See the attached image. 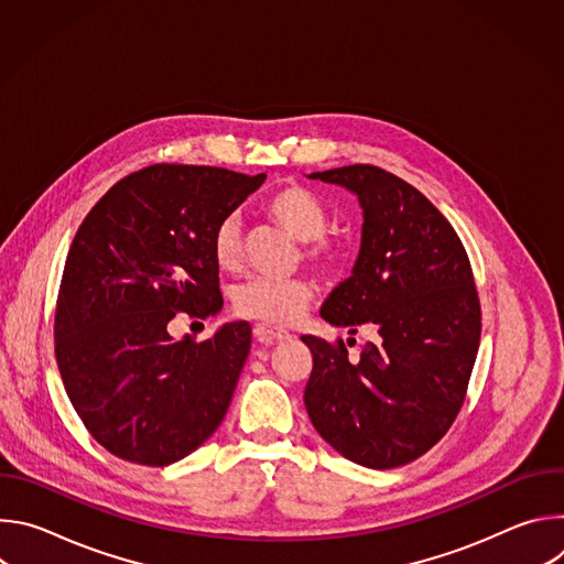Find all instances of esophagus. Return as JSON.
Returning <instances> with one entry per match:
<instances>
[{"label": "esophagus", "mask_w": 564, "mask_h": 564, "mask_svg": "<svg viewBox=\"0 0 564 564\" xmlns=\"http://www.w3.org/2000/svg\"><path fill=\"white\" fill-rule=\"evenodd\" d=\"M254 335L261 344H272V341H281V339H288L290 335L281 328H272V326H265V324H257L254 326Z\"/></svg>", "instance_id": "34e87169"}]
</instances>
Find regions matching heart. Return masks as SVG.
Masks as SVG:
<instances>
[{"mask_svg":"<svg viewBox=\"0 0 564 564\" xmlns=\"http://www.w3.org/2000/svg\"><path fill=\"white\" fill-rule=\"evenodd\" d=\"M265 212L296 240H301L303 259L321 270L330 272L339 265L344 248L337 238L328 236V214L321 200L299 183H285L265 200ZM214 263L234 272L243 261V223L236 214L223 216L212 231ZM314 299V285L303 279H263L254 276L231 290V307L238 316L254 318L265 326H292L303 316Z\"/></svg>","mask_w":564,"mask_h":564,"instance_id":"heart-1","label":"heart"}]
</instances>
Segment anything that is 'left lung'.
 Listing matches in <instances>:
<instances>
[{"label": "left lung", "instance_id": "8db88e82", "mask_svg": "<svg viewBox=\"0 0 564 564\" xmlns=\"http://www.w3.org/2000/svg\"><path fill=\"white\" fill-rule=\"evenodd\" d=\"M364 207L352 276L321 307L333 326L377 333L359 361L344 339L312 335L303 401L316 433L346 459L394 468L433 448L455 422L477 357L481 312L453 225L413 185L375 165L310 174ZM352 344V339L348 341Z\"/></svg>", "mask_w": 564, "mask_h": 564}]
</instances>
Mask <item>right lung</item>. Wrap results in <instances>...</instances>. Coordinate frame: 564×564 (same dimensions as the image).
Wrapping results in <instances>:
<instances>
[{
    "label": "right lung",
    "instance_id": "add662e5",
    "mask_svg": "<svg viewBox=\"0 0 564 564\" xmlns=\"http://www.w3.org/2000/svg\"><path fill=\"white\" fill-rule=\"evenodd\" d=\"M265 181L205 165H149L87 214L66 254L55 359L70 404L120 459L167 466L223 422L252 346L248 321L196 344L170 321L223 307L212 231Z\"/></svg>",
    "mask_w": 564,
    "mask_h": 564
}]
</instances>
